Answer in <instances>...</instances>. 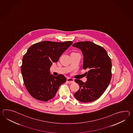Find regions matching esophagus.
<instances>
[{"mask_svg":"<svg viewBox=\"0 0 133 133\" xmlns=\"http://www.w3.org/2000/svg\"><path fill=\"white\" fill-rule=\"evenodd\" d=\"M74 79H72V78H68L67 80V82L69 83H74Z\"/></svg>","mask_w":133,"mask_h":133,"instance_id":"34e87169","label":"esophagus"}]
</instances>
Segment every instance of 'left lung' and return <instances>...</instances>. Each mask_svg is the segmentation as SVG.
<instances>
[{"mask_svg":"<svg viewBox=\"0 0 133 133\" xmlns=\"http://www.w3.org/2000/svg\"><path fill=\"white\" fill-rule=\"evenodd\" d=\"M82 50L83 68L87 69L85 83L75 79L80 86L74 96L83 103L94 101L100 97L109 85L112 78V62L105 49L91 41H80L72 45Z\"/></svg>","mask_w":133,"mask_h":133,"instance_id":"8db88e82","label":"left lung"}]
</instances>
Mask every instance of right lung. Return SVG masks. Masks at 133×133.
<instances>
[{
    "label": "right lung",
    "mask_w": 133,
    "mask_h": 133,
    "mask_svg": "<svg viewBox=\"0 0 133 133\" xmlns=\"http://www.w3.org/2000/svg\"><path fill=\"white\" fill-rule=\"evenodd\" d=\"M71 41H42L31 45L24 55L21 71L27 91L38 100L52 99L66 78L62 74L51 75L50 66L71 45Z\"/></svg>",
    "instance_id": "add662e5"
}]
</instances>
